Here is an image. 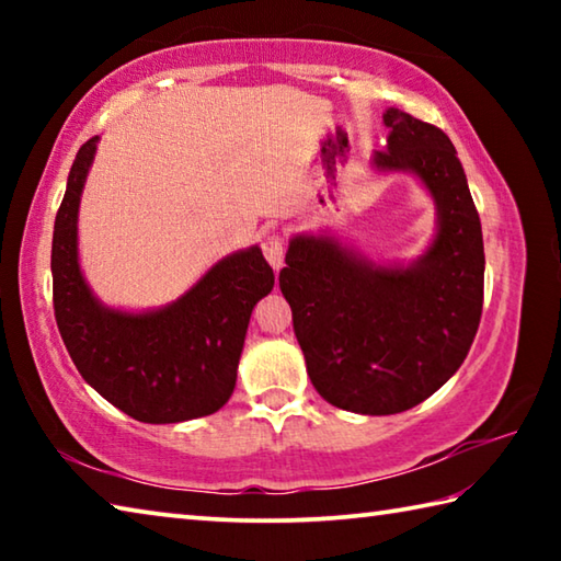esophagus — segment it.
Segmentation results:
<instances>
[{"mask_svg": "<svg viewBox=\"0 0 561 561\" xmlns=\"http://www.w3.org/2000/svg\"><path fill=\"white\" fill-rule=\"evenodd\" d=\"M262 252L267 262L272 264V270H282L284 264V240L279 234H267L262 242Z\"/></svg>", "mask_w": 561, "mask_h": 561, "instance_id": "esophagus-1", "label": "esophagus"}]
</instances>
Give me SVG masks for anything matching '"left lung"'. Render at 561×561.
I'll return each mask as SVG.
<instances>
[{"mask_svg":"<svg viewBox=\"0 0 561 561\" xmlns=\"http://www.w3.org/2000/svg\"><path fill=\"white\" fill-rule=\"evenodd\" d=\"M371 165L413 173L438 227L411 264H376L331 237L294 234L279 289L307 374L331 405L391 415L423 403L458 371L478 334L485 287L482 227L455 146L440 128L388 108Z\"/></svg>","mask_w":561,"mask_h":561,"instance_id":"obj_1","label":"left lung"}]
</instances>
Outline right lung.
Masks as SVG:
<instances>
[{"mask_svg": "<svg viewBox=\"0 0 561 561\" xmlns=\"http://www.w3.org/2000/svg\"><path fill=\"white\" fill-rule=\"evenodd\" d=\"M99 136L76 153L54 222V314L91 388L140 423H180L230 401L252 309L274 287L257 244L213 264L183 297L150 311L111 309L79 264V205Z\"/></svg>", "mask_w": 561, "mask_h": 561, "instance_id": "add662e5", "label": "right lung"}]
</instances>
